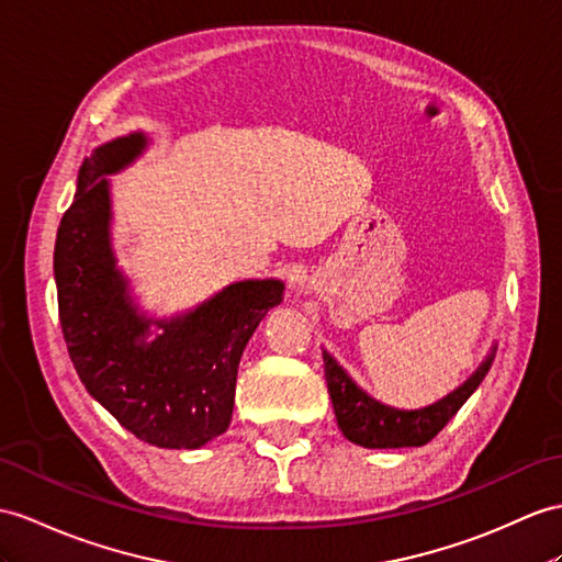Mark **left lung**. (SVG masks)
I'll list each match as a JSON object with an SVG mask.
<instances>
[{"label": "left lung", "mask_w": 562, "mask_h": 562, "mask_svg": "<svg viewBox=\"0 0 562 562\" xmlns=\"http://www.w3.org/2000/svg\"><path fill=\"white\" fill-rule=\"evenodd\" d=\"M491 362H494V352L458 391L424 409H395L369 398L328 352H324V376L338 427L348 441L364 448H405L429 443L482 384Z\"/></svg>", "instance_id": "8db88e82"}]
</instances>
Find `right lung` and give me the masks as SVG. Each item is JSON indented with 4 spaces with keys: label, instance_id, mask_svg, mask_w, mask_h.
I'll list each match as a JSON object with an SVG mask.
<instances>
[{
    "label": "right lung",
    "instance_id": "obj_1",
    "mask_svg": "<svg viewBox=\"0 0 562 562\" xmlns=\"http://www.w3.org/2000/svg\"><path fill=\"white\" fill-rule=\"evenodd\" d=\"M143 133L94 149L54 243L59 322L68 355L94 401L140 441L200 448L228 429L240 355L265 314L281 305V281H240L181 319L135 314L109 248L106 173L143 153ZM149 323L165 334L146 344Z\"/></svg>",
    "mask_w": 562,
    "mask_h": 562
}]
</instances>
